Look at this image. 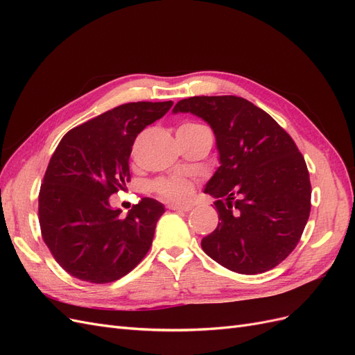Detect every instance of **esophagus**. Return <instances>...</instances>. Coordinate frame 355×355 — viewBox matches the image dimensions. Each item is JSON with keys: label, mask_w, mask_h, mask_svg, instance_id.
Here are the masks:
<instances>
[{"label": "esophagus", "mask_w": 355, "mask_h": 355, "mask_svg": "<svg viewBox=\"0 0 355 355\" xmlns=\"http://www.w3.org/2000/svg\"><path fill=\"white\" fill-rule=\"evenodd\" d=\"M167 207L170 210H176V211H189L192 209L191 204H176V202H168Z\"/></svg>", "instance_id": "34e87169"}]
</instances>
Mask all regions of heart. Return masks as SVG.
<instances>
[{
	"label": "heart",
	"mask_w": 355,
	"mask_h": 355,
	"mask_svg": "<svg viewBox=\"0 0 355 355\" xmlns=\"http://www.w3.org/2000/svg\"><path fill=\"white\" fill-rule=\"evenodd\" d=\"M204 127L197 123H187L180 128H198ZM154 191L159 197L167 200H185L192 191V180L184 176L161 178L154 182Z\"/></svg>",
	"instance_id": "obj_1"
}]
</instances>
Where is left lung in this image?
<instances>
[{
	"label": "left lung",
	"mask_w": 355,
	"mask_h": 355,
	"mask_svg": "<svg viewBox=\"0 0 355 355\" xmlns=\"http://www.w3.org/2000/svg\"><path fill=\"white\" fill-rule=\"evenodd\" d=\"M173 112L201 116L216 136L220 167L204 192L218 198L220 222L202 250L239 274L272 270L297 245L311 211L309 173L295 141L239 96H194Z\"/></svg>",
	"instance_id": "obj_1"
}]
</instances>
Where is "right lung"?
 Wrapping results in <instances>:
<instances>
[{
  "label": "right lung",
  "mask_w": 355,
  "mask_h": 355,
  "mask_svg": "<svg viewBox=\"0 0 355 355\" xmlns=\"http://www.w3.org/2000/svg\"><path fill=\"white\" fill-rule=\"evenodd\" d=\"M173 102H130L69 130L47 166L38 196L42 240L83 282L105 284L130 272L153 244L164 206L142 198L125 218L110 197L130 182L128 158L144 128Z\"/></svg>",
  "instance_id": "right-lung-1"
}]
</instances>
